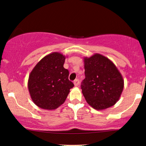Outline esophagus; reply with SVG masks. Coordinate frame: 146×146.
Segmentation results:
<instances>
[{
	"mask_svg": "<svg viewBox=\"0 0 146 146\" xmlns=\"http://www.w3.org/2000/svg\"><path fill=\"white\" fill-rule=\"evenodd\" d=\"M74 84L75 86H78L79 84H80L79 80H78V79H76L74 81Z\"/></svg>",
	"mask_w": 146,
	"mask_h": 146,
	"instance_id": "obj_1",
	"label": "esophagus"
}]
</instances>
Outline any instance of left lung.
Wrapping results in <instances>:
<instances>
[{"mask_svg": "<svg viewBox=\"0 0 146 146\" xmlns=\"http://www.w3.org/2000/svg\"><path fill=\"white\" fill-rule=\"evenodd\" d=\"M84 62L85 78L81 88L88 104L97 110L112 106L123 89L120 72L110 60L100 54L84 58Z\"/></svg>", "mask_w": 146, "mask_h": 146, "instance_id": "1", "label": "left lung"}]
</instances>
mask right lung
Here are the masks:
<instances>
[{
    "label": "right lung",
    "mask_w": 146,
    "mask_h": 146,
    "mask_svg": "<svg viewBox=\"0 0 146 146\" xmlns=\"http://www.w3.org/2000/svg\"><path fill=\"white\" fill-rule=\"evenodd\" d=\"M66 57L61 53L46 56L30 74L28 87L33 102L40 108L52 110L64 102L74 87L69 72L64 68Z\"/></svg>",
    "instance_id": "right-lung-1"
}]
</instances>
